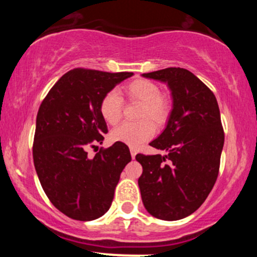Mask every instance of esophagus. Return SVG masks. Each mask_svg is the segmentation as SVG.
<instances>
[{"mask_svg":"<svg viewBox=\"0 0 257 257\" xmlns=\"http://www.w3.org/2000/svg\"><path fill=\"white\" fill-rule=\"evenodd\" d=\"M131 155H132V158L135 159V156H137V150H135L134 147H131Z\"/></svg>","mask_w":257,"mask_h":257,"instance_id":"obj_1","label":"esophagus"}]
</instances>
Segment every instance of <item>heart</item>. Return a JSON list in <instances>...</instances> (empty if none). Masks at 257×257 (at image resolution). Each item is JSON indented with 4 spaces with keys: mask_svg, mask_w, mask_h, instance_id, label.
Here are the masks:
<instances>
[{
    "mask_svg": "<svg viewBox=\"0 0 257 257\" xmlns=\"http://www.w3.org/2000/svg\"><path fill=\"white\" fill-rule=\"evenodd\" d=\"M124 93L133 101L143 104L139 111V122H125L111 133L112 140L138 147L155 134V124L164 125L172 112V102L163 95L158 84L150 79H134L124 87ZM100 113L108 124H117L122 118L123 100L114 90L108 91L100 101Z\"/></svg>",
    "mask_w": 257,
    "mask_h": 257,
    "instance_id": "b5f03b06",
    "label": "heart"
}]
</instances>
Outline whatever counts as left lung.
I'll list each match as a JSON object with an SVG mask.
<instances>
[{"instance_id":"8db88e82","label":"left lung","mask_w":257,"mask_h":257,"mask_svg":"<svg viewBox=\"0 0 257 257\" xmlns=\"http://www.w3.org/2000/svg\"><path fill=\"white\" fill-rule=\"evenodd\" d=\"M144 77L169 85L173 110L167 128L150 143L162 155L138 153L143 166L138 180L146 210L161 220L188 216L204 203L220 169L225 133L214 93L192 72L168 67Z\"/></svg>"}]
</instances>
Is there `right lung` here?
<instances>
[{
	"label": "right lung",
	"instance_id": "right-lung-1",
	"mask_svg": "<svg viewBox=\"0 0 257 257\" xmlns=\"http://www.w3.org/2000/svg\"><path fill=\"white\" fill-rule=\"evenodd\" d=\"M133 72L70 70L38 108L35 169L52 204L73 220L90 221L110 209L120 173L132 161L128 146L114 143L94 158L87 150L104 141L107 125L100 113L106 93Z\"/></svg>",
	"mask_w": 257,
	"mask_h": 257
}]
</instances>
